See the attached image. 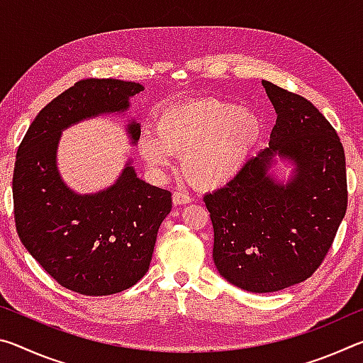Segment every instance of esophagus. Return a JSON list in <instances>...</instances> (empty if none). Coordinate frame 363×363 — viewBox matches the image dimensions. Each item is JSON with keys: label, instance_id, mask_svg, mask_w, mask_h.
Segmentation results:
<instances>
[{"label": "esophagus", "instance_id": "1", "mask_svg": "<svg viewBox=\"0 0 363 363\" xmlns=\"http://www.w3.org/2000/svg\"><path fill=\"white\" fill-rule=\"evenodd\" d=\"M190 201H192V199H190L187 194H184V192H174L173 194V203L174 205H187V203H190Z\"/></svg>", "mask_w": 363, "mask_h": 363}]
</instances>
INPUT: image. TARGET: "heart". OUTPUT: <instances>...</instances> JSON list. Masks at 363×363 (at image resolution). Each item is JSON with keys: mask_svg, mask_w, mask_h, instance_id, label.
<instances>
[{"mask_svg": "<svg viewBox=\"0 0 363 363\" xmlns=\"http://www.w3.org/2000/svg\"><path fill=\"white\" fill-rule=\"evenodd\" d=\"M262 134L259 116L218 97L164 107L155 134L140 140V153L152 168L168 169L173 155L182 158L187 179L203 189L220 187L240 173Z\"/></svg>", "mask_w": 363, "mask_h": 363, "instance_id": "b5f03b06", "label": "heart"}]
</instances>
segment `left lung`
I'll return each instance as SVG.
<instances>
[{
    "mask_svg": "<svg viewBox=\"0 0 363 363\" xmlns=\"http://www.w3.org/2000/svg\"><path fill=\"white\" fill-rule=\"evenodd\" d=\"M262 86L277 112L269 147L203 196L214 229V264L227 281L251 293L309 279L347 208L346 157L335 128L306 97L270 82ZM275 155L297 164L288 184L267 176Z\"/></svg>",
    "mask_w": 363,
    "mask_h": 363,
    "instance_id": "obj_1",
    "label": "left lung"
}]
</instances>
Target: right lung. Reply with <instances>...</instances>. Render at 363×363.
Masks as SVG:
<instances>
[{
  "label": "right lung",
  "instance_id": "right-lung-1",
  "mask_svg": "<svg viewBox=\"0 0 363 363\" xmlns=\"http://www.w3.org/2000/svg\"><path fill=\"white\" fill-rule=\"evenodd\" d=\"M143 89L123 79H79L36 115L17 149L12 199L21 242L59 285L84 296L125 291L144 277L173 200L133 167L104 192L73 194L56 168L59 134L88 116L128 108ZM130 134L136 143L138 123Z\"/></svg>",
  "mask_w": 363,
  "mask_h": 363
}]
</instances>
